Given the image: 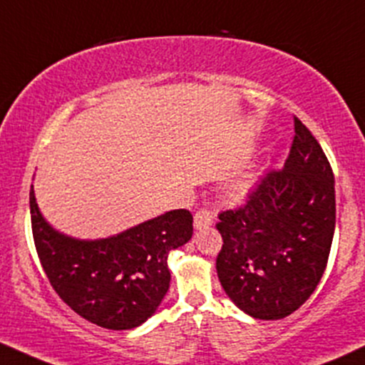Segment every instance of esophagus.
I'll return each mask as SVG.
<instances>
[{"instance_id": "esophagus-1", "label": "esophagus", "mask_w": 365, "mask_h": 365, "mask_svg": "<svg viewBox=\"0 0 365 365\" xmlns=\"http://www.w3.org/2000/svg\"><path fill=\"white\" fill-rule=\"evenodd\" d=\"M215 220V215L210 208H199L194 215V227L195 229H202V227H210Z\"/></svg>"}]
</instances>
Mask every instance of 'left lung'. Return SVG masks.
<instances>
[{
	"label": "left lung",
	"mask_w": 365,
	"mask_h": 365,
	"mask_svg": "<svg viewBox=\"0 0 365 365\" xmlns=\"http://www.w3.org/2000/svg\"><path fill=\"white\" fill-rule=\"evenodd\" d=\"M294 133L285 166L264 175L243 206L218 215V279L234 304L259 320L285 318L308 301L334 237V173L297 117Z\"/></svg>",
	"instance_id": "obj_1"
}]
</instances>
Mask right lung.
I'll return each mask as SVG.
<instances>
[{"label":"right lung","instance_id":"obj_1","mask_svg":"<svg viewBox=\"0 0 365 365\" xmlns=\"http://www.w3.org/2000/svg\"><path fill=\"white\" fill-rule=\"evenodd\" d=\"M31 227L52 289L75 313L112 331L134 329L170 289L168 255L192 237V213L173 210L106 240H75L47 224L29 190Z\"/></svg>","mask_w":365,"mask_h":365}]
</instances>
